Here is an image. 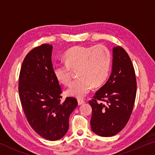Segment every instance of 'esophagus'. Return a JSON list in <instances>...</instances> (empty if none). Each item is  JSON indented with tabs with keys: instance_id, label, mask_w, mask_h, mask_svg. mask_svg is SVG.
Wrapping results in <instances>:
<instances>
[{
	"instance_id": "esophagus-1",
	"label": "esophagus",
	"mask_w": 155,
	"mask_h": 155,
	"mask_svg": "<svg viewBox=\"0 0 155 155\" xmlns=\"http://www.w3.org/2000/svg\"><path fill=\"white\" fill-rule=\"evenodd\" d=\"M84 102H85V101L84 100H80V99L78 100V104H79V105H80V104H83V103H84Z\"/></svg>"
}]
</instances>
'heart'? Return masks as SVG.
I'll return each mask as SVG.
<instances>
[{
  "label": "heart",
  "mask_w": 155,
  "mask_h": 155,
  "mask_svg": "<svg viewBox=\"0 0 155 155\" xmlns=\"http://www.w3.org/2000/svg\"><path fill=\"white\" fill-rule=\"evenodd\" d=\"M64 63L53 65V74L60 84L69 85L72 70L78 69L79 77L71 83L67 89L69 95L82 98L90 92L93 86L104 84L110 71L112 56L105 45L75 46L64 55Z\"/></svg>",
  "instance_id": "1"
}]
</instances>
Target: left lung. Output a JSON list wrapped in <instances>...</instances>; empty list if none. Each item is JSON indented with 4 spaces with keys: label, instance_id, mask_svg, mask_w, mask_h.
Here are the masks:
<instances>
[{
    "label": "left lung",
    "instance_id": "obj_1",
    "mask_svg": "<svg viewBox=\"0 0 155 155\" xmlns=\"http://www.w3.org/2000/svg\"><path fill=\"white\" fill-rule=\"evenodd\" d=\"M136 90V74L129 55L122 47L114 48L110 77L88 101L92 107L93 131L102 137L120 132L131 115Z\"/></svg>",
    "mask_w": 155,
    "mask_h": 155
}]
</instances>
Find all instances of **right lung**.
Returning <instances> with one entry per match:
<instances>
[{
    "label": "right lung",
    "mask_w": 155,
    "mask_h": 155,
    "mask_svg": "<svg viewBox=\"0 0 155 155\" xmlns=\"http://www.w3.org/2000/svg\"><path fill=\"white\" fill-rule=\"evenodd\" d=\"M53 46L42 44L26 55L19 77V95L29 125L48 140L62 138L69 128V118L77 107L75 97L61 100L62 91L53 72Z\"/></svg>",
    "instance_id": "add662e5"
}]
</instances>
